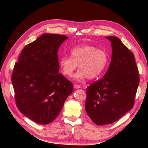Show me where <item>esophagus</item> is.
<instances>
[{
  "instance_id": "1",
  "label": "esophagus",
  "mask_w": 148,
  "mask_h": 148,
  "mask_svg": "<svg viewBox=\"0 0 148 148\" xmlns=\"http://www.w3.org/2000/svg\"><path fill=\"white\" fill-rule=\"evenodd\" d=\"M74 89H79V88H80V85H78V84H74Z\"/></svg>"
}]
</instances>
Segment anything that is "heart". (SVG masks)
I'll list each match as a JSON object with an SVG mask.
<instances>
[{"label":"heart","mask_w":148,"mask_h":148,"mask_svg":"<svg viewBox=\"0 0 148 148\" xmlns=\"http://www.w3.org/2000/svg\"><path fill=\"white\" fill-rule=\"evenodd\" d=\"M71 57L62 56L59 65L61 71L67 77H71L78 65L79 70L75 75L77 81L86 79H94L99 77L106 68L108 54L104 50L92 45L74 47L71 51Z\"/></svg>","instance_id":"obj_1"}]
</instances>
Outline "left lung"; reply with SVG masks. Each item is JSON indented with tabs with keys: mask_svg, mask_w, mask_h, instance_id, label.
<instances>
[{
	"mask_svg": "<svg viewBox=\"0 0 148 148\" xmlns=\"http://www.w3.org/2000/svg\"><path fill=\"white\" fill-rule=\"evenodd\" d=\"M112 54L107 73L87 88L85 110L98 125L112 123L133 107L140 79L134 54L118 37L106 36Z\"/></svg>",
	"mask_w": 148,
	"mask_h": 148,
	"instance_id": "obj_1",
	"label": "left lung"
}]
</instances>
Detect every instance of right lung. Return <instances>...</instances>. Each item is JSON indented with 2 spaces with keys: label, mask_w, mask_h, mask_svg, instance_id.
I'll return each instance as SVG.
<instances>
[{
  "label": "right lung",
  "mask_w": 148,
  "mask_h": 148,
  "mask_svg": "<svg viewBox=\"0 0 148 148\" xmlns=\"http://www.w3.org/2000/svg\"><path fill=\"white\" fill-rule=\"evenodd\" d=\"M68 37L44 34L25 47L11 80L20 112L41 125L53 122L73 92L71 82L59 74L58 51Z\"/></svg>",
  "instance_id": "obj_1"
}]
</instances>
